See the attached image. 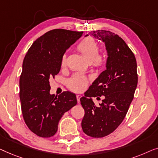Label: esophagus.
Masks as SVG:
<instances>
[{
	"instance_id": "1",
	"label": "esophagus",
	"mask_w": 158,
	"mask_h": 158,
	"mask_svg": "<svg viewBox=\"0 0 158 158\" xmlns=\"http://www.w3.org/2000/svg\"><path fill=\"white\" fill-rule=\"evenodd\" d=\"M81 95H79V94H77V102H78L79 104V102H80V98H81Z\"/></svg>"
}]
</instances>
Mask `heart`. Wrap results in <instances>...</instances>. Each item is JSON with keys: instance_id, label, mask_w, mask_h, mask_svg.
Returning <instances> with one entry per match:
<instances>
[{"instance_id": "obj_1", "label": "heart", "mask_w": 158, "mask_h": 158, "mask_svg": "<svg viewBox=\"0 0 158 158\" xmlns=\"http://www.w3.org/2000/svg\"><path fill=\"white\" fill-rule=\"evenodd\" d=\"M77 49L84 57L95 67L100 68L106 64V58L104 55L99 54V46L96 40L92 37L84 38L77 45ZM66 63V54L61 57V64L64 66ZM88 84L87 78L85 76L76 74L67 81L68 87L74 92H81L86 88Z\"/></svg>"}]
</instances>
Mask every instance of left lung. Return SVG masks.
Segmentation results:
<instances>
[{"instance_id":"left-lung-1","label":"left lung","mask_w":158,"mask_h":158,"mask_svg":"<svg viewBox=\"0 0 158 158\" xmlns=\"http://www.w3.org/2000/svg\"><path fill=\"white\" fill-rule=\"evenodd\" d=\"M89 34L104 42L108 57L106 70L80 99L85 112L81 127L88 136L103 137L118 127L134 98L137 85V61L118 35L105 30L94 31ZM101 96L105 99L99 107L95 106L91 97Z\"/></svg>"}]
</instances>
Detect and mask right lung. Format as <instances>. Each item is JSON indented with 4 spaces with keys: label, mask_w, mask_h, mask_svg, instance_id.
Here are the masks:
<instances>
[{
    "label": "right lung",
    "mask_w": 158,
    "mask_h": 158,
    "mask_svg": "<svg viewBox=\"0 0 158 158\" xmlns=\"http://www.w3.org/2000/svg\"><path fill=\"white\" fill-rule=\"evenodd\" d=\"M82 34L49 31L35 40L24 58L19 81L22 114L26 125L38 136H54L64 113L77 104L72 92H64L56 97L51 94L49 79L59 72L62 56Z\"/></svg>",
    "instance_id": "1"
}]
</instances>
